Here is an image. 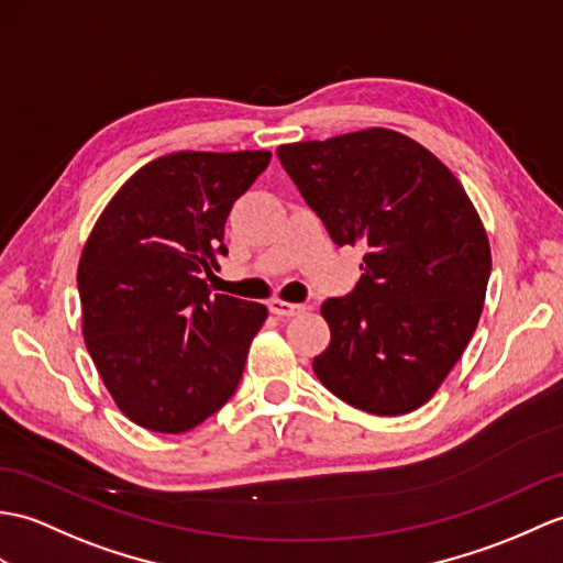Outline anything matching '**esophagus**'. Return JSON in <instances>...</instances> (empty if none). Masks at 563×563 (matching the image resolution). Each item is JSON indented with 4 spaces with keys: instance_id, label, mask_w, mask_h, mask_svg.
<instances>
[{
    "instance_id": "esophagus-1",
    "label": "esophagus",
    "mask_w": 563,
    "mask_h": 563,
    "mask_svg": "<svg viewBox=\"0 0 563 563\" xmlns=\"http://www.w3.org/2000/svg\"><path fill=\"white\" fill-rule=\"evenodd\" d=\"M271 313H276L280 319H290V317H299L307 307L305 305H295V302H283V299H271L268 302Z\"/></svg>"
}]
</instances>
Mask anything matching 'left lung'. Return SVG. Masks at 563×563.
I'll list each match as a JSON object with an SVG mask.
<instances>
[{"label":"left lung","mask_w":563,"mask_h":563,"mask_svg":"<svg viewBox=\"0 0 563 563\" xmlns=\"http://www.w3.org/2000/svg\"><path fill=\"white\" fill-rule=\"evenodd\" d=\"M278 158L331 240L364 250L355 290L321 305L319 382L372 415L422 408L485 307L492 250L473 201L434 153L384 126L285 143Z\"/></svg>","instance_id":"1"}]
</instances>
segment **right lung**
<instances>
[{
	"instance_id": "1",
	"label": "right lung",
	"mask_w": 563,
	"mask_h": 563,
	"mask_svg": "<svg viewBox=\"0 0 563 563\" xmlns=\"http://www.w3.org/2000/svg\"><path fill=\"white\" fill-rule=\"evenodd\" d=\"M268 151H179L129 177L78 261L81 331L104 388L134 424L181 434L238 388L268 309L211 295L232 203Z\"/></svg>"
}]
</instances>
